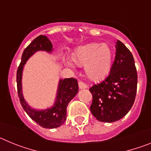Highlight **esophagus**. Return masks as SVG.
Masks as SVG:
<instances>
[{
	"instance_id": "esophagus-1",
	"label": "esophagus",
	"mask_w": 151,
	"mask_h": 151,
	"mask_svg": "<svg viewBox=\"0 0 151 151\" xmlns=\"http://www.w3.org/2000/svg\"><path fill=\"white\" fill-rule=\"evenodd\" d=\"M78 87H79L80 89H85V88H87L88 86L85 85L84 82H78Z\"/></svg>"
}]
</instances>
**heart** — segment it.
Wrapping results in <instances>:
<instances>
[{
    "instance_id": "obj_1",
    "label": "heart",
    "mask_w": 151,
    "mask_h": 151,
    "mask_svg": "<svg viewBox=\"0 0 151 151\" xmlns=\"http://www.w3.org/2000/svg\"><path fill=\"white\" fill-rule=\"evenodd\" d=\"M75 64L84 66V72L92 82H100L107 76L113 65V51L106 44L91 43L76 49L72 54ZM66 65L73 68V63L66 61Z\"/></svg>"
}]
</instances>
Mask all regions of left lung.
<instances>
[{"label":"left lung","instance_id":"obj_1","mask_svg":"<svg viewBox=\"0 0 151 151\" xmlns=\"http://www.w3.org/2000/svg\"><path fill=\"white\" fill-rule=\"evenodd\" d=\"M138 76L133 56L123 43L116 42V57L110 74L89 91L93 100L90 110L97 120L113 122L123 118L135 99Z\"/></svg>","mask_w":151,"mask_h":151}]
</instances>
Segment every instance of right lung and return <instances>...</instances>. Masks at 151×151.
Segmentation results:
<instances>
[{
  "label": "right lung",
  "instance_id": "obj_1",
  "mask_svg": "<svg viewBox=\"0 0 151 151\" xmlns=\"http://www.w3.org/2000/svg\"><path fill=\"white\" fill-rule=\"evenodd\" d=\"M53 50L51 41L47 36L41 35L37 37L24 50L17 74V91L22 108L32 120L45 129H54L64 123L66 119V108L68 104L78 91V82L76 78H61L58 84L55 101L54 105L50 107L45 110H36L31 107L24 99L22 87L24 65L37 51L41 50L52 54Z\"/></svg>",
  "mask_w": 151,
  "mask_h": 151
}]
</instances>
